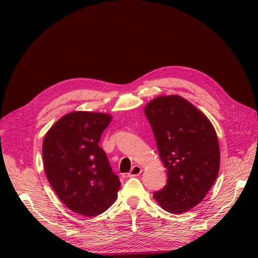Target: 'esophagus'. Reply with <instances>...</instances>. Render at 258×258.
<instances>
[{"label": "esophagus", "instance_id": "1", "mask_svg": "<svg viewBox=\"0 0 258 258\" xmlns=\"http://www.w3.org/2000/svg\"><path fill=\"white\" fill-rule=\"evenodd\" d=\"M141 172H142V169H141V167H140V166H134V167H132V169L129 171L128 177H135V176H138V175L141 174Z\"/></svg>", "mask_w": 258, "mask_h": 258}]
</instances>
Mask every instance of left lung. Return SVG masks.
Returning <instances> with one entry per match:
<instances>
[{"mask_svg":"<svg viewBox=\"0 0 258 258\" xmlns=\"http://www.w3.org/2000/svg\"><path fill=\"white\" fill-rule=\"evenodd\" d=\"M167 169V184L154 192L160 207L181 214L196 207L220 170V146L213 124L177 95L155 98L144 108Z\"/></svg>","mask_w":258,"mask_h":258,"instance_id":"8db88e82","label":"left lung"}]
</instances>
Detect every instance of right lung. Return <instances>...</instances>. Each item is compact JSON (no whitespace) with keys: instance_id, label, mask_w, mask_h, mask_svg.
Instances as JSON below:
<instances>
[{"instance_id":"1","label":"right lung","mask_w":258,"mask_h":258,"mask_svg":"<svg viewBox=\"0 0 258 258\" xmlns=\"http://www.w3.org/2000/svg\"><path fill=\"white\" fill-rule=\"evenodd\" d=\"M112 116L95 112L64 115L46 134L43 160L46 176L59 199L73 212L96 216L117 198L120 181L99 146Z\"/></svg>"}]
</instances>
